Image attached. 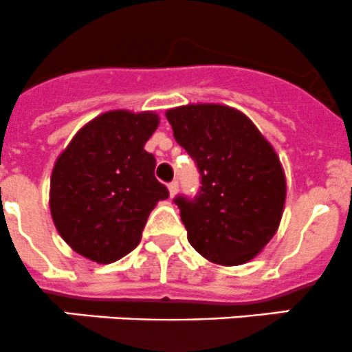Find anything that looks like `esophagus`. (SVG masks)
Segmentation results:
<instances>
[{
  "instance_id": "1",
  "label": "esophagus",
  "mask_w": 352,
  "mask_h": 352,
  "mask_svg": "<svg viewBox=\"0 0 352 352\" xmlns=\"http://www.w3.org/2000/svg\"><path fill=\"white\" fill-rule=\"evenodd\" d=\"M177 188H179V184H177V181H171V183L168 184L169 197H175V195L177 193Z\"/></svg>"
}]
</instances>
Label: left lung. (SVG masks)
Segmentation results:
<instances>
[{
    "instance_id": "8db88e82",
    "label": "left lung",
    "mask_w": 352,
    "mask_h": 352,
    "mask_svg": "<svg viewBox=\"0 0 352 352\" xmlns=\"http://www.w3.org/2000/svg\"><path fill=\"white\" fill-rule=\"evenodd\" d=\"M177 144L197 162L200 190L176 197L190 245L219 265H241L272 239L286 201V176L248 116L221 104L166 113Z\"/></svg>"
}]
</instances>
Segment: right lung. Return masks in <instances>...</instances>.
Instances as JSON below:
<instances>
[{"label": "right lung", "mask_w": 352, "mask_h": 352, "mask_svg": "<svg viewBox=\"0 0 352 352\" xmlns=\"http://www.w3.org/2000/svg\"><path fill=\"white\" fill-rule=\"evenodd\" d=\"M159 126L151 111L118 109L80 128L51 175L50 207L59 236L85 258L111 263L137 248L148 214L168 188L145 144Z\"/></svg>", "instance_id": "obj_1"}]
</instances>
